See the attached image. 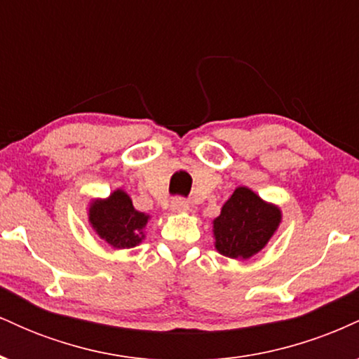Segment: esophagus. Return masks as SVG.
<instances>
[{
	"label": "esophagus",
	"mask_w": 359,
	"mask_h": 359,
	"mask_svg": "<svg viewBox=\"0 0 359 359\" xmlns=\"http://www.w3.org/2000/svg\"><path fill=\"white\" fill-rule=\"evenodd\" d=\"M170 205H172V211H175V212H184L189 209V203L184 199V197H175V199L172 201Z\"/></svg>",
	"instance_id": "34e87169"
}]
</instances>
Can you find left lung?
Listing matches in <instances>:
<instances>
[{"label": "left lung", "mask_w": 359, "mask_h": 359, "mask_svg": "<svg viewBox=\"0 0 359 359\" xmlns=\"http://www.w3.org/2000/svg\"><path fill=\"white\" fill-rule=\"evenodd\" d=\"M280 209L255 192L238 187L214 219L216 248L229 258H250L269 243L278 228Z\"/></svg>", "instance_id": "obj_1"}]
</instances>
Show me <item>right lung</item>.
<instances>
[{"mask_svg": "<svg viewBox=\"0 0 359 359\" xmlns=\"http://www.w3.org/2000/svg\"><path fill=\"white\" fill-rule=\"evenodd\" d=\"M89 221L96 233L114 248H133L143 238L148 216L133 208L130 196L116 191L89 209Z\"/></svg>", "mask_w": 359, "mask_h": 359, "instance_id": "right-lung-1", "label": "right lung"}]
</instances>
